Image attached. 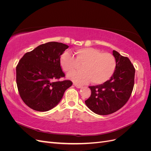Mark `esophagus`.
Returning <instances> with one entry per match:
<instances>
[{"mask_svg":"<svg viewBox=\"0 0 151 151\" xmlns=\"http://www.w3.org/2000/svg\"><path fill=\"white\" fill-rule=\"evenodd\" d=\"M74 86H75V87H76L77 88H83V86H80V85H78V84H74Z\"/></svg>","mask_w":151,"mask_h":151,"instance_id":"obj_1","label":"esophagus"}]
</instances>
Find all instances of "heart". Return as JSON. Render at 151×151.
Segmentation results:
<instances>
[{"mask_svg": "<svg viewBox=\"0 0 151 151\" xmlns=\"http://www.w3.org/2000/svg\"><path fill=\"white\" fill-rule=\"evenodd\" d=\"M76 58L65 52L60 57V64L63 71L70 72L77 63H83L81 72H71L67 78L75 83L84 84L91 81L94 84H101L111 78L116 68V60L113 55L102 53L99 50L86 47L75 50Z\"/></svg>", "mask_w": 151, "mask_h": 151, "instance_id": "b5f03b06", "label": "heart"}]
</instances>
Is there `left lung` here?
<instances>
[{
    "label": "left lung",
    "mask_w": 151,
    "mask_h": 151,
    "mask_svg": "<svg viewBox=\"0 0 151 151\" xmlns=\"http://www.w3.org/2000/svg\"><path fill=\"white\" fill-rule=\"evenodd\" d=\"M113 55L116 63L113 76L102 84L89 86L91 94L85 101L91 111L100 115H109L124 106L134 86L135 70L129 58L115 50Z\"/></svg>",
    "instance_id": "left-lung-1"
}]
</instances>
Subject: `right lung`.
Here are the masks:
<instances>
[{"instance_id": "1", "label": "right lung", "mask_w": 151, "mask_h": 151, "mask_svg": "<svg viewBox=\"0 0 151 151\" xmlns=\"http://www.w3.org/2000/svg\"><path fill=\"white\" fill-rule=\"evenodd\" d=\"M65 44L48 42L24 55L16 67V83L22 101L30 108L47 111L60 101L69 80L54 81L65 77L60 64Z\"/></svg>"}]
</instances>
